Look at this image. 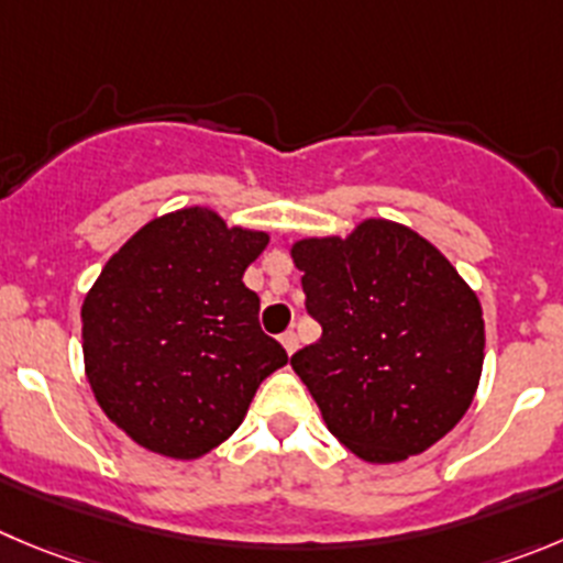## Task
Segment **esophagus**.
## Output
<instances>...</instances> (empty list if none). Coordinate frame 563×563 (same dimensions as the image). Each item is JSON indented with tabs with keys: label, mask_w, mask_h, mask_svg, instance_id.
Segmentation results:
<instances>
[{
	"label": "esophagus",
	"mask_w": 563,
	"mask_h": 563,
	"mask_svg": "<svg viewBox=\"0 0 563 563\" xmlns=\"http://www.w3.org/2000/svg\"><path fill=\"white\" fill-rule=\"evenodd\" d=\"M280 344H283V350H286L288 355H294V353H297V346H299L297 333H294V330H286V333L280 335Z\"/></svg>",
	"instance_id": "esophagus-1"
}]
</instances>
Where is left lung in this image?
Returning <instances> with one entry per match:
<instances>
[{
  "instance_id": "8db88e82",
  "label": "left lung",
  "mask_w": 563,
  "mask_h": 563,
  "mask_svg": "<svg viewBox=\"0 0 563 563\" xmlns=\"http://www.w3.org/2000/svg\"><path fill=\"white\" fill-rule=\"evenodd\" d=\"M322 339L291 366L330 433L369 464H397L444 439L483 372V308L417 230L364 219L346 235L291 244Z\"/></svg>"
}]
</instances>
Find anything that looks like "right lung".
<instances>
[{
	"instance_id": "right-lung-1",
	"label": "right lung",
	"mask_w": 563,
	"mask_h": 563,
	"mask_svg": "<svg viewBox=\"0 0 563 563\" xmlns=\"http://www.w3.org/2000/svg\"><path fill=\"white\" fill-rule=\"evenodd\" d=\"M266 230L191 205L130 235L82 299V361L104 417L135 444L191 461L246 417L288 355L261 330L246 266Z\"/></svg>"
}]
</instances>
